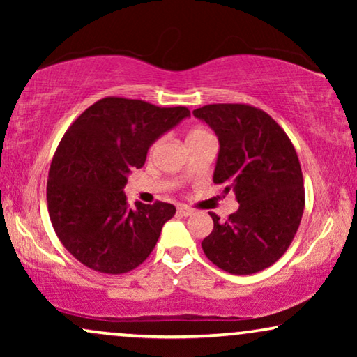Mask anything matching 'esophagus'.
Here are the masks:
<instances>
[{"mask_svg": "<svg viewBox=\"0 0 357 357\" xmlns=\"http://www.w3.org/2000/svg\"><path fill=\"white\" fill-rule=\"evenodd\" d=\"M177 213L180 214V216L187 218V216H190V214L193 213V209L188 208V206H178V208H177Z\"/></svg>", "mask_w": 357, "mask_h": 357, "instance_id": "1", "label": "esophagus"}]
</instances>
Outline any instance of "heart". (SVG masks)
Wrapping results in <instances>:
<instances>
[{
	"label": "heart",
	"instance_id": "1",
	"mask_svg": "<svg viewBox=\"0 0 357 357\" xmlns=\"http://www.w3.org/2000/svg\"><path fill=\"white\" fill-rule=\"evenodd\" d=\"M208 133H206V131H204V130H199V128H197V130H192V131H190V133H188V138H187V141L188 139H193V138H199V136H206ZM154 149V146H153V148H151V151H153Z\"/></svg>",
	"mask_w": 357,
	"mask_h": 357
}]
</instances>
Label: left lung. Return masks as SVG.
<instances>
[{"label":"left lung","mask_w":357,"mask_h":357,"mask_svg":"<svg viewBox=\"0 0 357 357\" xmlns=\"http://www.w3.org/2000/svg\"><path fill=\"white\" fill-rule=\"evenodd\" d=\"M219 139L214 183L236 193L238 209L202 242L209 261L231 275H253L289 248L305 206L301 162L289 136L266 112L248 104L193 110Z\"/></svg>","instance_id":"8db88e82"}]
</instances>
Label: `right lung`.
<instances>
[{"label": "right lung", "instance_id": "1", "mask_svg": "<svg viewBox=\"0 0 357 357\" xmlns=\"http://www.w3.org/2000/svg\"><path fill=\"white\" fill-rule=\"evenodd\" d=\"M188 115L182 105L105 97L73 121L53 154L47 204L58 238L77 261L123 275L151 255L175 206L155 202L131 209L126 175L143 167L149 146Z\"/></svg>", "mask_w": 357, "mask_h": 357}]
</instances>
